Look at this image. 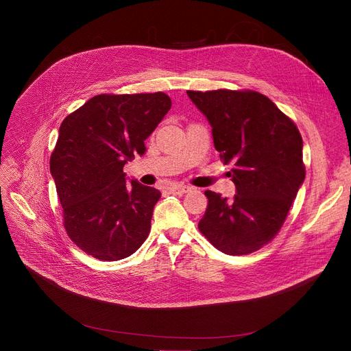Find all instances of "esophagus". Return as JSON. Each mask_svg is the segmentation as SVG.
Returning a JSON list of instances; mask_svg holds the SVG:
<instances>
[{
	"label": "esophagus",
	"instance_id": "obj_1",
	"mask_svg": "<svg viewBox=\"0 0 351 351\" xmlns=\"http://www.w3.org/2000/svg\"><path fill=\"white\" fill-rule=\"evenodd\" d=\"M189 191H191V186H186V185H175L171 188V192L175 195H183Z\"/></svg>",
	"mask_w": 351,
	"mask_h": 351
}]
</instances>
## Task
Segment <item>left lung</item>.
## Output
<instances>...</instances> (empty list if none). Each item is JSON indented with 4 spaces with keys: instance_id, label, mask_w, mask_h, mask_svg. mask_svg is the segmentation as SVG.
<instances>
[{
    "instance_id": "8db88e82",
    "label": "left lung",
    "mask_w": 351,
    "mask_h": 351,
    "mask_svg": "<svg viewBox=\"0 0 351 351\" xmlns=\"http://www.w3.org/2000/svg\"><path fill=\"white\" fill-rule=\"evenodd\" d=\"M212 126L225 165L233 163V199L206 191L200 233L220 252L249 254L267 245L283 226L304 182L303 139L298 126L256 90H188Z\"/></svg>"
}]
</instances>
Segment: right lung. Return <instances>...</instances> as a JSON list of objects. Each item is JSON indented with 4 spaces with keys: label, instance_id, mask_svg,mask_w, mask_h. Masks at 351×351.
Segmentation results:
<instances>
[{
    "label": "right lung",
    "instance_id": "obj_1",
    "mask_svg": "<svg viewBox=\"0 0 351 351\" xmlns=\"http://www.w3.org/2000/svg\"><path fill=\"white\" fill-rule=\"evenodd\" d=\"M171 106L163 92L101 94L62 121L49 169L64 228L92 257L125 259L149 234L160 192L134 179L126 182L123 166L145 154V139Z\"/></svg>",
    "mask_w": 351,
    "mask_h": 351
}]
</instances>
